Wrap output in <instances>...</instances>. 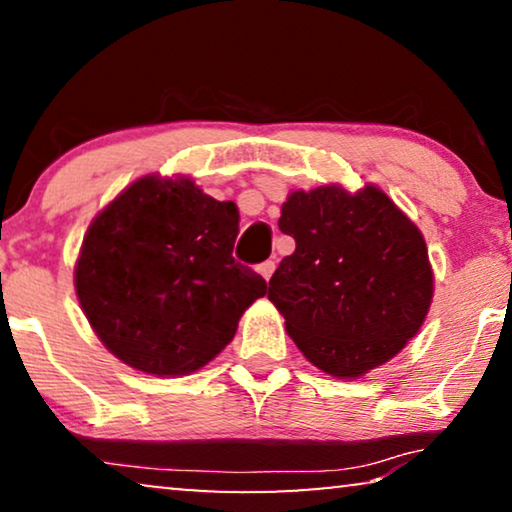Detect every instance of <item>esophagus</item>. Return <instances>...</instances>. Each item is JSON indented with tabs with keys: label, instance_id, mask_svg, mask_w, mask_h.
Instances as JSON below:
<instances>
[{
	"label": "esophagus",
	"instance_id": "esophagus-1",
	"mask_svg": "<svg viewBox=\"0 0 512 512\" xmlns=\"http://www.w3.org/2000/svg\"><path fill=\"white\" fill-rule=\"evenodd\" d=\"M273 271H276V262H271V259H266V262H262V264L257 266V273L264 280H269L273 276Z\"/></svg>",
	"mask_w": 512,
	"mask_h": 512
}]
</instances>
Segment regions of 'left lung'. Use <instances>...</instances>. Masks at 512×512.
Listing matches in <instances>:
<instances>
[{"label":"left lung","mask_w":512,"mask_h":512,"mask_svg":"<svg viewBox=\"0 0 512 512\" xmlns=\"http://www.w3.org/2000/svg\"><path fill=\"white\" fill-rule=\"evenodd\" d=\"M280 232L297 241L269 280L285 329L320 371L362 378L420 331L434 299L424 236L378 185L294 190Z\"/></svg>","instance_id":"left-lung-1"}]
</instances>
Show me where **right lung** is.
Listing matches in <instances>:
<instances>
[{"label": "right lung", "instance_id": "right-lung-1", "mask_svg": "<svg viewBox=\"0 0 512 512\" xmlns=\"http://www.w3.org/2000/svg\"><path fill=\"white\" fill-rule=\"evenodd\" d=\"M234 201L187 176L148 174L95 215L74 285L99 341L136 371L190 376L225 350L264 278L232 257Z\"/></svg>", "mask_w": 512, "mask_h": 512}]
</instances>
